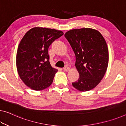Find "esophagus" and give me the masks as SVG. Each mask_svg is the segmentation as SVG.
<instances>
[{"label": "esophagus", "mask_w": 126, "mask_h": 126, "mask_svg": "<svg viewBox=\"0 0 126 126\" xmlns=\"http://www.w3.org/2000/svg\"><path fill=\"white\" fill-rule=\"evenodd\" d=\"M63 70L64 71H68L69 70H70V67H68V66H65L64 67H63Z\"/></svg>", "instance_id": "1"}]
</instances>
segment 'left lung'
<instances>
[{
  "mask_svg": "<svg viewBox=\"0 0 126 126\" xmlns=\"http://www.w3.org/2000/svg\"><path fill=\"white\" fill-rule=\"evenodd\" d=\"M65 36L75 53V65L79 74L73 86L80 91L92 90L103 78L108 67L109 52L105 39L99 32L90 28L69 30Z\"/></svg>",
  "mask_w": 126,
  "mask_h": 126,
  "instance_id": "left-lung-1",
  "label": "left lung"
}]
</instances>
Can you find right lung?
Here are the masks:
<instances>
[{
    "mask_svg": "<svg viewBox=\"0 0 126 126\" xmlns=\"http://www.w3.org/2000/svg\"><path fill=\"white\" fill-rule=\"evenodd\" d=\"M63 34L60 30L36 27L21 39L17 52V69L22 82L32 90H43L53 82L57 70L50 64L48 50Z\"/></svg>",
    "mask_w": 126,
    "mask_h": 126,
    "instance_id": "add662e5",
    "label": "right lung"
}]
</instances>
